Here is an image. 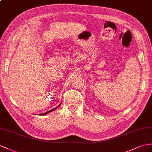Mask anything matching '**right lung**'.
Segmentation results:
<instances>
[{"label":"right lung","instance_id":"add662e5","mask_svg":"<svg viewBox=\"0 0 152 152\" xmlns=\"http://www.w3.org/2000/svg\"><path fill=\"white\" fill-rule=\"evenodd\" d=\"M61 103H60L59 105H58L57 107H56V108H53V109H52V110H49V111H48V112H45V113H43V114H40V115H45V114H49V113H50V112H53V111H54V110H56V109H57V108L59 107L60 105H61Z\"/></svg>","mask_w":152,"mask_h":152}]
</instances>
